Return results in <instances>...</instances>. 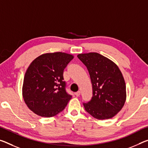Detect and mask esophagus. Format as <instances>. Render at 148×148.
Returning a JSON list of instances; mask_svg holds the SVG:
<instances>
[{"instance_id": "1", "label": "esophagus", "mask_w": 148, "mask_h": 148, "mask_svg": "<svg viewBox=\"0 0 148 148\" xmlns=\"http://www.w3.org/2000/svg\"><path fill=\"white\" fill-rule=\"evenodd\" d=\"M75 95H76V96H77V97H79V96L80 95V91H77V92L75 93Z\"/></svg>"}]
</instances>
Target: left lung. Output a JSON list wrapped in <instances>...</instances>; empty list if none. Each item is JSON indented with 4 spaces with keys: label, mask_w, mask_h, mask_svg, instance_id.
Returning a JSON list of instances; mask_svg holds the SVG:
<instances>
[{
    "label": "left lung",
    "mask_w": 148,
    "mask_h": 148,
    "mask_svg": "<svg viewBox=\"0 0 148 148\" xmlns=\"http://www.w3.org/2000/svg\"><path fill=\"white\" fill-rule=\"evenodd\" d=\"M78 58L90 74L93 95L84 109L99 120L111 119L118 113L126 101V84L119 67L97 53L79 54Z\"/></svg>",
    "instance_id": "8db88e82"
}]
</instances>
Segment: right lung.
Here are the masks:
<instances>
[{"instance_id":"1","label":"right lung","mask_w":148,"mask_h":148,"mask_svg":"<svg viewBox=\"0 0 148 148\" xmlns=\"http://www.w3.org/2000/svg\"><path fill=\"white\" fill-rule=\"evenodd\" d=\"M73 58L61 52L43 54L28 67L23 79V97L29 109L37 115H56L72 98L66 90L63 72Z\"/></svg>"}]
</instances>
